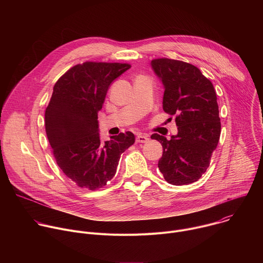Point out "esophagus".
I'll use <instances>...</instances> for the list:
<instances>
[{
  "label": "esophagus",
  "mask_w": 263,
  "mask_h": 263,
  "mask_svg": "<svg viewBox=\"0 0 263 263\" xmlns=\"http://www.w3.org/2000/svg\"><path fill=\"white\" fill-rule=\"evenodd\" d=\"M147 140H148V138H147V136L144 135V134H138V135L136 136V142H141V143H143V142H146Z\"/></svg>",
  "instance_id": "34e87169"
}]
</instances>
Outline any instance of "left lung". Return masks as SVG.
Returning <instances> with one entry per match:
<instances>
[{"label":"left lung","instance_id":"left-lung-1","mask_svg":"<svg viewBox=\"0 0 263 263\" xmlns=\"http://www.w3.org/2000/svg\"><path fill=\"white\" fill-rule=\"evenodd\" d=\"M164 86L163 110L176 115L178 134L171 139L152 134L163 147L158 167L165 181L187 185L198 181L210 164L220 135L214 87L201 70L180 60L158 58L151 62Z\"/></svg>","mask_w":263,"mask_h":263}]
</instances>
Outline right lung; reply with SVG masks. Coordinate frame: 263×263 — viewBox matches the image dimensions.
Masks as SVG:
<instances>
[{
	"label": "right lung",
	"instance_id": "right-lung-1",
	"mask_svg": "<svg viewBox=\"0 0 263 263\" xmlns=\"http://www.w3.org/2000/svg\"><path fill=\"white\" fill-rule=\"evenodd\" d=\"M131 67L128 63L86 61L58 79L46 109V132L57 164L82 189L96 191L116 175L122 153L130 147L132 132L102 142L98 112L110 84Z\"/></svg>",
	"mask_w": 263,
	"mask_h": 263
}]
</instances>
